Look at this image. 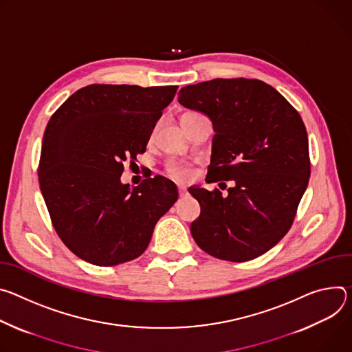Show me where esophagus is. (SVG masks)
<instances>
[{
	"label": "esophagus",
	"instance_id": "esophagus-1",
	"mask_svg": "<svg viewBox=\"0 0 352 352\" xmlns=\"http://www.w3.org/2000/svg\"><path fill=\"white\" fill-rule=\"evenodd\" d=\"M187 194V190H186V187H183V186H179V196L180 197H184Z\"/></svg>",
	"mask_w": 352,
	"mask_h": 352
}]
</instances>
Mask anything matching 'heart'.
I'll return each mask as SVG.
<instances>
[{
  "instance_id": "heart-1",
  "label": "heart",
  "mask_w": 352,
  "mask_h": 352,
  "mask_svg": "<svg viewBox=\"0 0 352 352\" xmlns=\"http://www.w3.org/2000/svg\"><path fill=\"white\" fill-rule=\"evenodd\" d=\"M187 114H197V113H187ZM166 173H168L172 179L184 182V180H188V179H190V176H191V169H190V166H187L186 164L172 161V162H169V164L166 165Z\"/></svg>"
}]
</instances>
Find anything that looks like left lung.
<instances>
[{
  "label": "left lung",
  "instance_id": "left-lung-1",
  "mask_svg": "<svg viewBox=\"0 0 352 352\" xmlns=\"http://www.w3.org/2000/svg\"><path fill=\"white\" fill-rule=\"evenodd\" d=\"M179 103L206 113L212 122L206 180L233 182L226 197L218 188L188 190L201 207L190 228L194 241L226 261L261 256L291 229L309 183L302 117L277 89L249 78L187 85L179 92Z\"/></svg>",
  "mask_w": 352,
  "mask_h": 352
}]
</instances>
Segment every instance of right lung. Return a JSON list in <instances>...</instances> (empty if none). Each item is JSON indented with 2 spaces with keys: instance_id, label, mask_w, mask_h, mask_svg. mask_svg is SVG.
Instances as JSON below:
<instances>
[{
  "instance_id": "obj_1",
  "label": "right lung",
  "mask_w": 352,
  "mask_h": 352,
  "mask_svg": "<svg viewBox=\"0 0 352 352\" xmlns=\"http://www.w3.org/2000/svg\"><path fill=\"white\" fill-rule=\"evenodd\" d=\"M177 87L92 84L50 117L38 184L63 243L100 267L141 256L153 228L177 200L173 182L155 176L133 190L123 164L145 152L151 133Z\"/></svg>"
}]
</instances>
